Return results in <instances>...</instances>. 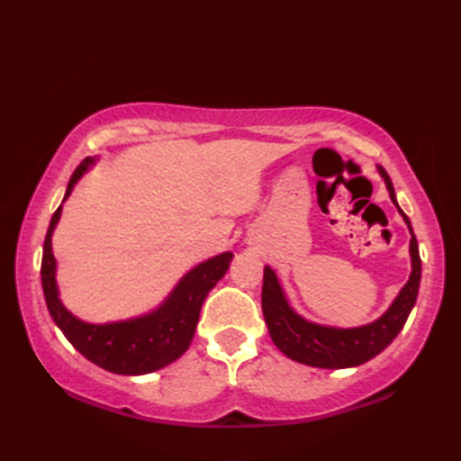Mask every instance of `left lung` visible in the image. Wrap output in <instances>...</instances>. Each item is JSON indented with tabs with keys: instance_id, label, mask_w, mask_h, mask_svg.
<instances>
[{
	"instance_id": "left-lung-1",
	"label": "left lung",
	"mask_w": 461,
	"mask_h": 461,
	"mask_svg": "<svg viewBox=\"0 0 461 461\" xmlns=\"http://www.w3.org/2000/svg\"><path fill=\"white\" fill-rule=\"evenodd\" d=\"M380 174L384 176L390 198L396 203L393 180H390L386 170L380 168ZM400 213L404 215L408 228L412 231V225H410L406 213L402 210H400ZM410 256H412V276H410V281L400 291L393 307L378 321L360 329H329L312 325V322L301 319L291 311L289 303L285 301V295H283L279 287L276 273L269 267L263 269L261 309L276 347L283 355L301 362V365L317 368H348L375 358L402 330L418 297L420 276H422V259H420L414 231L412 240H410Z\"/></svg>"
}]
</instances>
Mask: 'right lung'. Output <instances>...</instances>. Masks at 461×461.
Instances as JSON below:
<instances>
[{"label":"right lung","mask_w":461,"mask_h":461,"mask_svg":"<svg viewBox=\"0 0 461 461\" xmlns=\"http://www.w3.org/2000/svg\"><path fill=\"white\" fill-rule=\"evenodd\" d=\"M86 164H89V158L77 166L68 180L65 198L71 194ZM59 215H61V205L49 221L43 243L41 285L47 309L67 340L85 358L95 362L96 366L114 372V375H146V372L158 370L182 357L190 347L195 325H198L202 303L215 283L225 276L233 253H221V256L192 269L180 281L170 299L149 317L113 322V325H86V322L77 321L57 297L51 233Z\"/></svg>","instance_id":"obj_1"}]
</instances>
